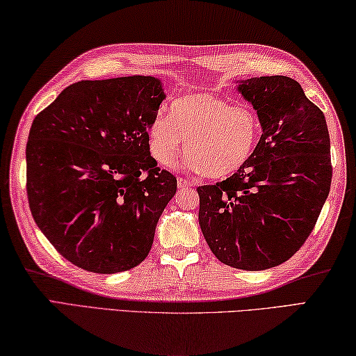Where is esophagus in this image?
<instances>
[{
  "label": "esophagus",
  "mask_w": 356,
  "mask_h": 356,
  "mask_svg": "<svg viewBox=\"0 0 356 356\" xmlns=\"http://www.w3.org/2000/svg\"><path fill=\"white\" fill-rule=\"evenodd\" d=\"M177 183H178V188H191V186H194V181H191V179H186V178H178Z\"/></svg>",
  "instance_id": "1"
}]
</instances>
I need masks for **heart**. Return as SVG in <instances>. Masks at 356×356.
Returning a JSON list of instances; mask_svg holds the SVG:
<instances>
[{
    "label": "heart",
    "instance_id": "obj_1",
    "mask_svg": "<svg viewBox=\"0 0 356 356\" xmlns=\"http://www.w3.org/2000/svg\"><path fill=\"white\" fill-rule=\"evenodd\" d=\"M261 129V118L250 104H234L213 92H195L175 99L170 115L154 118L148 128V148L156 162L170 167L186 139L192 170L219 179L247 164Z\"/></svg>",
    "mask_w": 356,
    "mask_h": 356
}]
</instances>
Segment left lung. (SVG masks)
Masks as SVG:
<instances>
[{"label":"left lung","mask_w":356,"mask_h":356,"mask_svg":"<svg viewBox=\"0 0 356 356\" xmlns=\"http://www.w3.org/2000/svg\"><path fill=\"white\" fill-rule=\"evenodd\" d=\"M263 134L247 164L220 183L197 188L202 233L220 263L266 270L300 248L332 184L325 117L288 76L241 81Z\"/></svg>","instance_id":"obj_1"}]
</instances>
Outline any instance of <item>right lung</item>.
Listing matches in <instances>:
<instances>
[{"instance_id": "1", "label": "right lung", "mask_w": 356, "mask_h": 356, "mask_svg": "<svg viewBox=\"0 0 356 356\" xmlns=\"http://www.w3.org/2000/svg\"><path fill=\"white\" fill-rule=\"evenodd\" d=\"M165 98L158 78L79 81L35 115L26 192L37 227L81 269L117 273L152 250L177 178L149 154L148 128Z\"/></svg>"}]
</instances>
